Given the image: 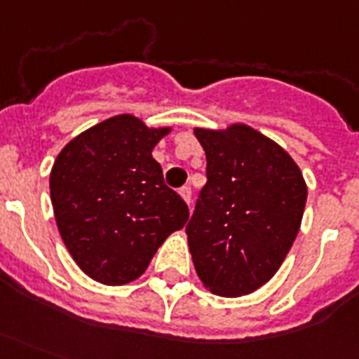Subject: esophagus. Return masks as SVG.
Masks as SVG:
<instances>
[{"label": "esophagus", "instance_id": "obj_1", "mask_svg": "<svg viewBox=\"0 0 359 359\" xmlns=\"http://www.w3.org/2000/svg\"><path fill=\"white\" fill-rule=\"evenodd\" d=\"M179 194H180V196H182V200L187 201L188 205H190V200H192V188H190V187H182L179 190Z\"/></svg>", "mask_w": 359, "mask_h": 359}]
</instances>
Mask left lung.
<instances>
[{"mask_svg": "<svg viewBox=\"0 0 359 359\" xmlns=\"http://www.w3.org/2000/svg\"><path fill=\"white\" fill-rule=\"evenodd\" d=\"M207 182L187 224L196 272L215 294L240 297L264 285L301 228L306 184L274 140L247 126L196 129Z\"/></svg>", "mask_w": 359, "mask_h": 359, "instance_id": "8db88e82", "label": "left lung"}]
</instances>
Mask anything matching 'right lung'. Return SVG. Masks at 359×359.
<instances>
[{
	"label": "right lung",
	"instance_id": "add662e5",
	"mask_svg": "<svg viewBox=\"0 0 359 359\" xmlns=\"http://www.w3.org/2000/svg\"><path fill=\"white\" fill-rule=\"evenodd\" d=\"M167 133L116 116L70 140L53 165L58 232L78 266L104 285L144 274L158 247L188 220L187 201L152 158Z\"/></svg>",
	"mask_w": 359,
	"mask_h": 359
}]
</instances>
